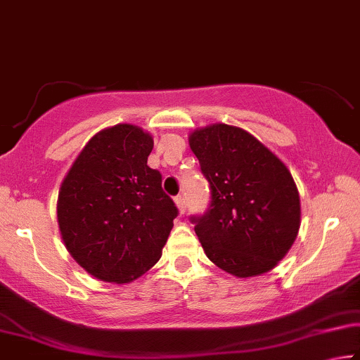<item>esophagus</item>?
Wrapping results in <instances>:
<instances>
[{"label": "esophagus", "instance_id": "obj_1", "mask_svg": "<svg viewBox=\"0 0 360 360\" xmlns=\"http://www.w3.org/2000/svg\"><path fill=\"white\" fill-rule=\"evenodd\" d=\"M175 204H176V207H179V212L180 214H184L185 212V209H186V202H185V198L181 196V195H179V196H175Z\"/></svg>", "mask_w": 360, "mask_h": 360}]
</instances>
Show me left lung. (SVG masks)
I'll list each match as a JSON object with an SVG mask.
<instances>
[{
    "mask_svg": "<svg viewBox=\"0 0 360 360\" xmlns=\"http://www.w3.org/2000/svg\"><path fill=\"white\" fill-rule=\"evenodd\" d=\"M188 141L211 184L209 211L191 217L206 256L238 278L272 270L301 225L300 193L288 167L240 127H201Z\"/></svg>",
    "mask_w": 360,
    "mask_h": 360,
    "instance_id": "obj_1",
    "label": "left lung"
}]
</instances>
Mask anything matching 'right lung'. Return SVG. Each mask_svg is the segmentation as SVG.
<instances>
[{"label":"right lung","instance_id":"add662e5","mask_svg":"<svg viewBox=\"0 0 360 360\" xmlns=\"http://www.w3.org/2000/svg\"><path fill=\"white\" fill-rule=\"evenodd\" d=\"M153 145L141 127H108L90 138L60 184V238L98 280L130 283L162 256L179 211L161 174L148 165Z\"/></svg>","mask_w":360,"mask_h":360}]
</instances>
